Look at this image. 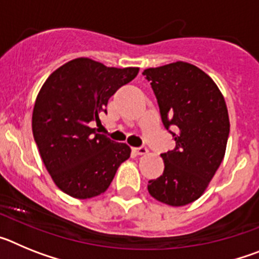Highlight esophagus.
Masks as SVG:
<instances>
[{
    "label": "esophagus",
    "mask_w": 259,
    "mask_h": 259,
    "mask_svg": "<svg viewBox=\"0 0 259 259\" xmlns=\"http://www.w3.org/2000/svg\"><path fill=\"white\" fill-rule=\"evenodd\" d=\"M134 152L139 155H145L149 153V150H148V148H145V146H140V148H134Z\"/></svg>",
    "instance_id": "34e87169"
}]
</instances>
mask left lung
I'll list each match as a JSON object with an SVG mask.
<instances>
[{"label":"left lung","mask_w":259,"mask_h":259,"mask_svg":"<svg viewBox=\"0 0 259 259\" xmlns=\"http://www.w3.org/2000/svg\"><path fill=\"white\" fill-rule=\"evenodd\" d=\"M164 127L176 128V146L161 154L164 170L150 180V196L170 206L198 200L209 187L226 153L230 118L214 80L187 62L146 68Z\"/></svg>","instance_id":"8db88e82"}]
</instances>
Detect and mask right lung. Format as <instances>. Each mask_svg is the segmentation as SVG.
<instances>
[{
	"label": "right lung",
	"mask_w": 259,
	"mask_h": 259,
	"mask_svg": "<svg viewBox=\"0 0 259 259\" xmlns=\"http://www.w3.org/2000/svg\"><path fill=\"white\" fill-rule=\"evenodd\" d=\"M139 74V67H107L91 58L67 62L45 80L32 113V132L53 182L87 200L104 193L131 148L97 134L93 123L109 98Z\"/></svg>",
	"instance_id": "right-lung-1"
}]
</instances>
